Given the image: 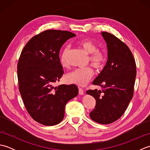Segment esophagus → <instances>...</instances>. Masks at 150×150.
<instances>
[{
	"label": "esophagus",
	"instance_id": "1",
	"mask_svg": "<svg viewBox=\"0 0 150 150\" xmlns=\"http://www.w3.org/2000/svg\"><path fill=\"white\" fill-rule=\"evenodd\" d=\"M79 95H84V90H83V89L81 88H79Z\"/></svg>",
	"mask_w": 150,
	"mask_h": 150
}]
</instances>
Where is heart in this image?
Segmentation results:
<instances>
[{"mask_svg": "<svg viewBox=\"0 0 150 150\" xmlns=\"http://www.w3.org/2000/svg\"><path fill=\"white\" fill-rule=\"evenodd\" d=\"M79 44L86 52L90 54L89 57L91 65L97 70L103 68L107 60V55L103 51L98 50L97 46L93 40L86 39L79 42ZM69 52V47L64 48L60 56V62L62 67L68 66L66 58ZM93 75V71L90 67L79 68L73 70L65 76V81L68 84H73L80 86H84L91 80Z\"/></svg>", "mask_w": 150, "mask_h": 150, "instance_id": "heart-1", "label": "heart"}]
</instances>
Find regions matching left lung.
Segmentation results:
<instances>
[{"label":"left lung","instance_id":"8db88e82","mask_svg":"<svg viewBox=\"0 0 150 150\" xmlns=\"http://www.w3.org/2000/svg\"><path fill=\"white\" fill-rule=\"evenodd\" d=\"M107 44L108 60L93 84L102 90H89L86 93L96 100L91 119L102 124L119 119L126 110L133 95L136 64L132 53L125 44L113 35L103 31Z\"/></svg>","mask_w":150,"mask_h":150}]
</instances>
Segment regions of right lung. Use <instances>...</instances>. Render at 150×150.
<instances>
[{
	"label": "right lung",
	"instance_id": "obj_1",
	"mask_svg": "<svg viewBox=\"0 0 150 150\" xmlns=\"http://www.w3.org/2000/svg\"><path fill=\"white\" fill-rule=\"evenodd\" d=\"M76 35L68 31L49 30L28 41L17 65L19 91L30 116L45 126L60 123L66 103L78 95L75 84L53 86L64 73L59 52Z\"/></svg>",
	"mask_w": 150,
	"mask_h": 150
}]
</instances>
